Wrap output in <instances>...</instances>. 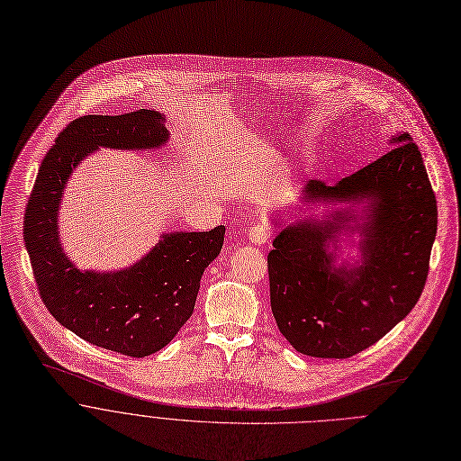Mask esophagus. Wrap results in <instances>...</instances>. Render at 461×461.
I'll return each mask as SVG.
<instances>
[{
	"label": "esophagus",
	"mask_w": 461,
	"mask_h": 461,
	"mask_svg": "<svg viewBox=\"0 0 461 461\" xmlns=\"http://www.w3.org/2000/svg\"><path fill=\"white\" fill-rule=\"evenodd\" d=\"M272 238V232L267 225L263 223H258V225H252L250 230H249V240L254 243V245H265L268 243V240Z\"/></svg>",
	"instance_id": "esophagus-1"
}]
</instances>
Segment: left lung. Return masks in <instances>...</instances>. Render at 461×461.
I'll use <instances>...</instances> for the list:
<instances>
[{
    "label": "left lung",
    "instance_id": "left-lung-1",
    "mask_svg": "<svg viewBox=\"0 0 461 461\" xmlns=\"http://www.w3.org/2000/svg\"><path fill=\"white\" fill-rule=\"evenodd\" d=\"M376 161L336 187L312 179L303 200H373L363 227V265L332 268L330 240L347 220L287 225L267 256L270 307L280 332L302 354L350 357L382 339L420 300L438 229V205L411 134L391 140Z\"/></svg>",
    "mask_w": 461,
    "mask_h": 461
}]
</instances>
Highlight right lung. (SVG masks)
<instances>
[{
  "mask_svg": "<svg viewBox=\"0 0 461 461\" xmlns=\"http://www.w3.org/2000/svg\"><path fill=\"white\" fill-rule=\"evenodd\" d=\"M167 138L154 111L76 118L43 158L25 209L23 240L47 311L85 341L131 357L158 352L191 318L202 274L220 254L225 227L167 234L129 270L81 272L61 252L58 205L72 168L92 149H150Z\"/></svg>",
  "mask_w": 461,
  "mask_h": 461,
  "instance_id": "obj_1",
  "label": "right lung"
}]
</instances>
